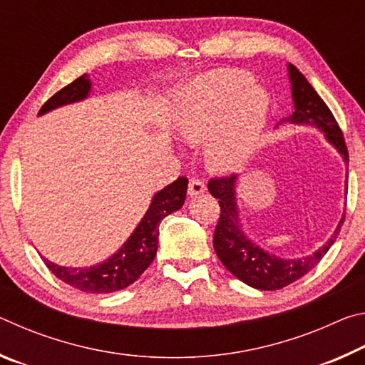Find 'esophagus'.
Segmentation results:
<instances>
[{"label":"esophagus","instance_id":"1","mask_svg":"<svg viewBox=\"0 0 365 365\" xmlns=\"http://www.w3.org/2000/svg\"><path fill=\"white\" fill-rule=\"evenodd\" d=\"M206 191V185L202 180H200V178H191L190 183H188V195L191 197H196L202 195Z\"/></svg>","mask_w":365,"mask_h":365}]
</instances>
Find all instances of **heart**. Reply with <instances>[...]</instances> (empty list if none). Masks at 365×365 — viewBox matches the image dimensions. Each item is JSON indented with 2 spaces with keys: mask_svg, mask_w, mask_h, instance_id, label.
I'll list each match as a JSON object with an SVG mask.
<instances>
[{
  "mask_svg": "<svg viewBox=\"0 0 365 365\" xmlns=\"http://www.w3.org/2000/svg\"><path fill=\"white\" fill-rule=\"evenodd\" d=\"M269 117V96L248 73H201L177 93L175 130L190 146L205 145L207 168L237 172L257 150Z\"/></svg>",
  "mask_w": 365,
  "mask_h": 365,
  "instance_id": "b5f03b06",
  "label": "heart"
}]
</instances>
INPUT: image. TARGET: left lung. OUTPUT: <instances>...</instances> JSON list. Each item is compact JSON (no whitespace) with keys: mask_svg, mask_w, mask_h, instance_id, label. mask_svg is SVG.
Segmentation results:
<instances>
[{"mask_svg":"<svg viewBox=\"0 0 365 365\" xmlns=\"http://www.w3.org/2000/svg\"><path fill=\"white\" fill-rule=\"evenodd\" d=\"M288 77L292 83V98L294 104V113L283 119L280 123H293V125L316 127L324 133L325 140L335 148L344 164H348V150H346L343 133L333 117L331 110L324 103L312 85L306 77L296 69L293 64H288ZM279 128V125H277ZM348 177V174H346ZM238 175L224 178H215L207 185L209 193L219 200L220 217L214 232V250L220 262L225 265L228 272L252 288L264 289V292H275L289 285L309 270H312L320 262L327 251L335 243L339 230H341L344 214L339 219L335 232L331 233L324 246L304 257H280L264 250L259 243L245 233L242 219H240V207L237 197ZM344 191H348V178H346Z\"/></svg>","mask_w":365,"mask_h":365,"instance_id":"8db88e82","label":"left lung"}]
</instances>
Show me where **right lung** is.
<instances>
[{
    "mask_svg": "<svg viewBox=\"0 0 365 365\" xmlns=\"http://www.w3.org/2000/svg\"><path fill=\"white\" fill-rule=\"evenodd\" d=\"M90 93L91 80L88 73H83L82 77L73 80L72 83L49 98L43 104L38 115L67 106V104L83 101L90 96ZM187 178L178 177L175 182L159 190L153 196L150 207L138 222V225L135 227L130 237L127 238V242L113 256L104 259L103 262L90 265V267H66V265L48 261L46 257H43V261L59 280L80 289V292L106 294L127 288L140 279V275L153 262L158 251L159 224L164 217H168L169 214L178 211L183 206L185 197H187Z\"/></svg>",
    "mask_w": 365,
    "mask_h": 365,
    "instance_id": "obj_1",
    "label": "right lung"
}]
</instances>
